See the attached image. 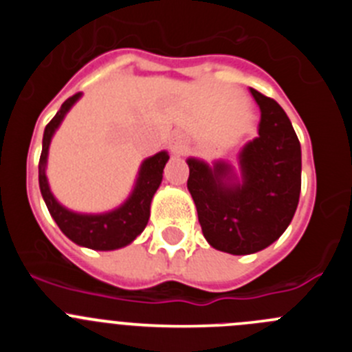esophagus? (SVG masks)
<instances>
[{
    "mask_svg": "<svg viewBox=\"0 0 352 352\" xmlns=\"http://www.w3.org/2000/svg\"><path fill=\"white\" fill-rule=\"evenodd\" d=\"M169 146H170V151H173L174 155L185 153V144H183V141L178 138V135H173V138H170Z\"/></svg>",
    "mask_w": 352,
    "mask_h": 352,
    "instance_id": "esophagus-1",
    "label": "esophagus"
}]
</instances>
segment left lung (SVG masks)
Instances as JSON below:
<instances>
[{
  "label": "left lung",
  "mask_w": 352,
  "mask_h": 352,
  "mask_svg": "<svg viewBox=\"0 0 352 352\" xmlns=\"http://www.w3.org/2000/svg\"><path fill=\"white\" fill-rule=\"evenodd\" d=\"M261 109L259 135L239 153L238 178L227 162L188 158V192L208 243L247 256L280 238L298 208L301 146L284 109L250 88Z\"/></svg>",
  "instance_id": "8db88e82"
}]
</instances>
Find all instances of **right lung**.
<instances>
[{
  "label": "right lung",
  "mask_w": 352,
  "mask_h": 352,
  "mask_svg": "<svg viewBox=\"0 0 352 352\" xmlns=\"http://www.w3.org/2000/svg\"><path fill=\"white\" fill-rule=\"evenodd\" d=\"M79 98L80 93H76L68 100H65L60 111L56 113V116L49 121V125L43 130L42 155H40L38 162L40 192H42L45 204H47L49 213L68 239H72L74 243L80 245V247L93 248V250H116V248L132 243L133 239L144 231L146 223L149 220L151 199L160 186L162 174H164V167L169 160V155H167V151H160V153L142 162L132 194L116 210L100 214H84L61 206L52 195L47 176H45L49 144H51L52 135L61 125L63 118L67 116L72 105L76 104Z\"/></svg>",
  "instance_id": "obj_1"
}]
</instances>
